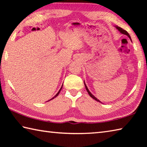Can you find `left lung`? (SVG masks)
Segmentation results:
<instances>
[{
  "mask_svg": "<svg viewBox=\"0 0 147 147\" xmlns=\"http://www.w3.org/2000/svg\"><path fill=\"white\" fill-rule=\"evenodd\" d=\"M117 29H118V30L121 32V33H123V34H126V35H127L129 37V38H130V36L129 35V33H128V32L127 31H125V30H124L123 29H122L121 28H119V27H118V26H116V27ZM84 84H85V89H86V90H87V92L89 93V96L91 98H92L93 99H94L95 100H96V101H99V102H101V101L99 100H98L96 98L94 95H92V94H91V92H90V91H89V90L88 89V88H87V85H85V82H84Z\"/></svg>",
  "mask_w": 147,
  "mask_h": 147,
  "instance_id": "1",
  "label": "left lung"
}]
</instances>
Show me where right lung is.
<instances>
[{
  "mask_svg": "<svg viewBox=\"0 0 147 147\" xmlns=\"http://www.w3.org/2000/svg\"><path fill=\"white\" fill-rule=\"evenodd\" d=\"M61 89H60V90H59V91H58V93H57V94H56V95L55 96H54V97H53V98H52V99H53V98H55V97H57V96H58V94H59V93H60V90H61ZM52 99H51V100H52Z\"/></svg>",
  "mask_w": 147,
  "mask_h": 147,
  "instance_id": "right-lung-1",
  "label": "right lung"
}]
</instances>
